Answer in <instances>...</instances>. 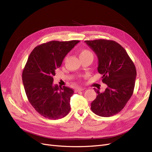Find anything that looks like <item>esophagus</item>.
<instances>
[{
	"mask_svg": "<svg viewBox=\"0 0 152 152\" xmlns=\"http://www.w3.org/2000/svg\"><path fill=\"white\" fill-rule=\"evenodd\" d=\"M76 91H83V90H84V88H83V87H77L76 88Z\"/></svg>",
	"mask_w": 152,
	"mask_h": 152,
	"instance_id": "esophagus-1",
	"label": "esophagus"
}]
</instances>
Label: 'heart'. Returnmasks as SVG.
<instances>
[{
    "mask_svg": "<svg viewBox=\"0 0 152 152\" xmlns=\"http://www.w3.org/2000/svg\"><path fill=\"white\" fill-rule=\"evenodd\" d=\"M89 55H93L92 53L89 50L86 49H82L80 50L79 52V56L80 58H83L87 56H89Z\"/></svg>",
    "mask_w": 152,
    "mask_h": 152,
    "instance_id": "obj_1",
    "label": "heart"
}]
</instances>
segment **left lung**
I'll use <instances>...</instances> for the list:
<instances>
[{
    "mask_svg": "<svg viewBox=\"0 0 152 152\" xmlns=\"http://www.w3.org/2000/svg\"><path fill=\"white\" fill-rule=\"evenodd\" d=\"M98 58V71L107 85L91 103V110L100 117L114 115L125 107L132 95L136 77V67L126 50L113 40H86Z\"/></svg>",
    "mask_w": 152,
    "mask_h": 152,
    "instance_id": "obj_1",
    "label": "left lung"
}]
</instances>
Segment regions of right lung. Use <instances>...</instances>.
<instances>
[{
  "label": "right lung",
  "instance_id": "obj_1",
  "mask_svg": "<svg viewBox=\"0 0 152 152\" xmlns=\"http://www.w3.org/2000/svg\"><path fill=\"white\" fill-rule=\"evenodd\" d=\"M79 42L44 43L35 48L28 58L22 73L23 84L32 107L45 118L57 120L70 112V98L74 91L53 84V76L66 55Z\"/></svg>",
  "mask_w": 152,
  "mask_h": 152
}]
</instances>
